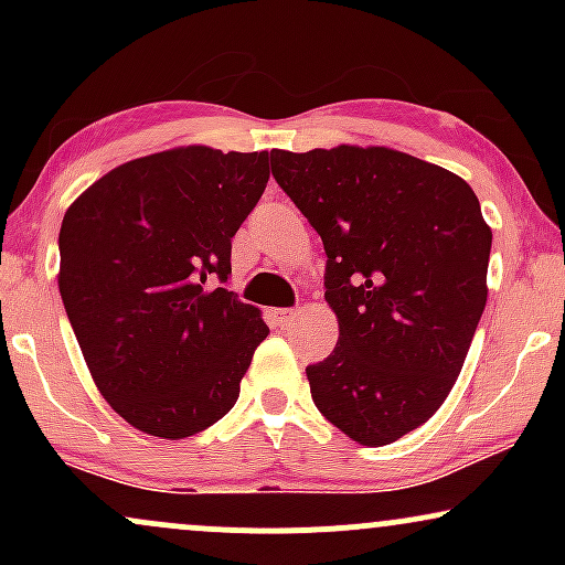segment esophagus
Listing matches in <instances>:
<instances>
[{"label":"esophagus","instance_id":"1","mask_svg":"<svg viewBox=\"0 0 565 565\" xmlns=\"http://www.w3.org/2000/svg\"><path fill=\"white\" fill-rule=\"evenodd\" d=\"M297 316H300V310L297 308H281V310H276V321H278V327H289L291 321L297 319Z\"/></svg>","mask_w":565,"mask_h":565}]
</instances>
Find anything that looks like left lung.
I'll return each mask as SVG.
<instances>
[{
	"label": "left lung",
	"instance_id": "1",
	"mask_svg": "<svg viewBox=\"0 0 565 565\" xmlns=\"http://www.w3.org/2000/svg\"><path fill=\"white\" fill-rule=\"evenodd\" d=\"M270 170L329 257L340 340L305 369L313 404L361 446L393 444L438 412L481 321L491 228L478 196L393 148L270 151Z\"/></svg>",
	"mask_w": 565,
	"mask_h": 565
}]
</instances>
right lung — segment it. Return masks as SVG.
<instances>
[{"instance_id": "obj_1", "label": "right lung", "mask_w": 565, "mask_h": 565, "mask_svg": "<svg viewBox=\"0 0 565 565\" xmlns=\"http://www.w3.org/2000/svg\"><path fill=\"white\" fill-rule=\"evenodd\" d=\"M268 178V151L172 148L103 174L63 217L71 329L103 398L148 436L223 419L268 337L260 310L225 289L231 238Z\"/></svg>"}]
</instances>
